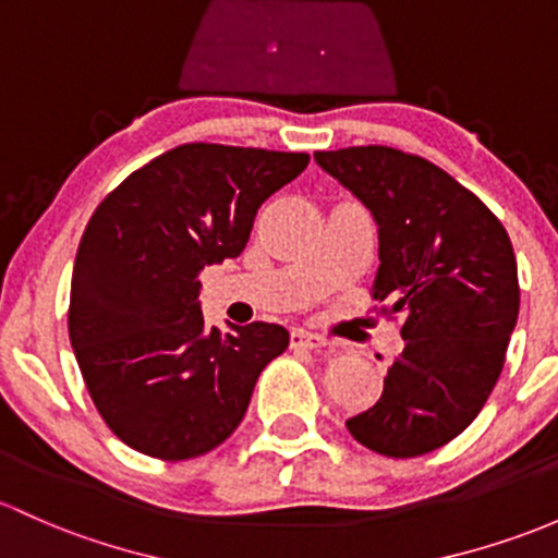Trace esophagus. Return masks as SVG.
<instances>
[{"mask_svg":"<svg viewBox=\"0 0 558 558\" xmlns=\"http://www.w3.org/2000/svg\"><path fill=\"white\" fill-rule=\"evenodd\" d=\"M290 343H292V349H327L329 340L319 332H311V329L295 327L290 332Z\"/></svg>","mask_w":558,"mask_h":558,"instance_id":"esophagus-1","label":"esophagus"}]
</instances>
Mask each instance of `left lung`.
I'll return each mask as SVG.
<instances>
[{
    "label": "left lung",
    "instance_id": "left-lung-1",
    "mask_svg": "<svg viewBox=\"0 0 558 558\" xmlns=\"http://www.w3.org/2000/svg\"><path fill=\"white\" fill-rule=\"evenodd\" d=\"M314 159L373 215V298L404 314V349L380 399L345 425L388 458L445 447L482 412L506 362L519 316L511 239L469 189L421 157L353 146Z\"/></svg>",
    "mask_w": 558,
    "mask_h": 558
}]
</instances>
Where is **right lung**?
<instances>
[{
    "mask_svg": "<svg viewBox=\"0 0 558 558\" xmlns=\"http://www.w3.org/2000/svg\"><path fill=\"white\" fill-rule=\"evenodd\" d=\"M305 167L308 154L185 143L95 209L71 274L69 338L100 417L128 447L199 458L242 423L290 332L205 327L199 274L242 255L263 202Z\"/></svg>",
    "mask_w": 558,
    "mask_h": 558,
    "instance_id": "add662e5",
    "label": "right lung"
}]
</instances>
